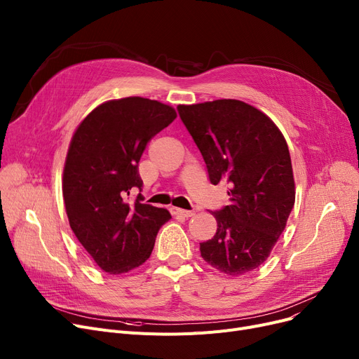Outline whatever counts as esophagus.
<instances>
[{
	"mask_svg": "<svg viewBox=\"0 0 359 359\" xmlns=\"http://www.w3.org/2000/svg\"><path fill=\"white\" fill-rule=\"evenodd\" d=\"M170 211H172L173 215H176V217H183V218H189V217H192V215L195 214L194 211H186V210H182V208H175V206H173V208L170 210Z\"/></svg>",
	"mask_w": 359,
	"mask_h": 359,
	"instance_id": "1",
	"label": "esophagus"
}]
</instances>
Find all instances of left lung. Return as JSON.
<instances>
[{
    "mask_svg": "<svg viewBox=\"0 0 359 359\" xmlns=\"http://www.w3.org/2000/svg\"><path fill=\"white\" fill-rule=\"evenodd\" d=\"M212 184H227L230 203L212 212L218 229L201 256L222 273L257 269L294 208L290 149L276 125L256 107L231 99L177 107Z\"/></svg>",
    "mask_w": 359,
    "mask_h": 359,
    "instance_id": "obj_1",
    "label": "left lung"
}]
</instances>
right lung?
<instances>
[{
	"label": "right lung",
	"instance_id": "1",
	"mask_svg": "<svg viewBox=\"0 0 359 359\" xmlns=\"http://www.w3.org/2000/svg\"><path fill=\"white\" fill-rule=\"evenodd\" d=\"M176 119L173 107L144 97L94 109L71 140L62 194L71 230L107 273H123L151 256L167 210L128 198L142 187L138 163L148 144Z\"/></svg>",
	"mask_w": 359,
	"mask_h": 359
}]
</instances>
